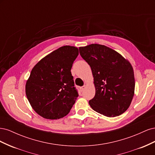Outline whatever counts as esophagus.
Instances as JSON below:
<instances>
[{"label":"esophagus","instance_id":"1","mask_svg":"<svg viewBox=\"0 0 155 155\" xmlns=\"http://www.w3.org/2000/svg\"><path fill=\"white\" fill-rule=\"evenodd\" d=\"M86 87H87V86L84 85L83 87H81V90L82 91H84V90H85V89L86 88Z\"/></svg>","mask_w":155,"mask_h":155}]
</instances>
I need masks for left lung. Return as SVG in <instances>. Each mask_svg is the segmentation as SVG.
<instances>
[{
  "instance_id": "1",
  "label": "left lung",
  "mask_w": 155,
  "mask_h": 155,
  "mask_svg": "<svg viewBox=\"0 0 155 155\" xmlns=\"http://www.w3.org/2000/svg\"><path fill=\"white\" fill-rule=\"evenodd\" d=\"M79 54L90 65L96 88L89 101L92 109L107 117L118 116L130 105L134 93V76L130 63L106 46L92 44L79 47Z\"/></svg>"
}]
</instances>
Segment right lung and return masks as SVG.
Returning a JSON list of instances; mask_svg holds the SVG:
<instances>
[{
	"label": "right lung",
	"instance_id": "right-lung-1",
	"mask_svg": "<svg viewBox=\"0 0 155 155\" xmlns=\"http://www.w3.org/2000/svg\"><path fill=\"white\" fill-rule=\"evenodd\" d=\"M78 48L64 46L37 63L26 84V94L31 107L46 119L67 115L78 97L71 70Z\"/></svg>",
	"mask_w": 155,
	"mask_h": 155
}]
</instances>
